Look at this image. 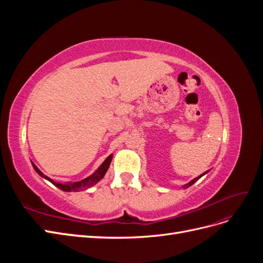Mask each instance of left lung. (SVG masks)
Masks as SVG:
<instances>
[{
    "instance_id": "left-lung-1",
    "label": "left lung",
    "mask_w": 263,
    "mask_h": 263,
    "mask_svg": "<svg viewBox=\"0 0 263 263\" xmlns=\"http://www.w3.org/2000/svg\"><path fill=\"white\" fill-rule=\"evenodd\" d=\"M208 172H209V171H206V172H204L203 174H201V176H198V177H196L195 179H193L192 181H190L189 183H186V184H184V185H183L182 187H183V189H187L189 186H191V185H192V184H194V183H195V182H196V181H197L198 179H200V178H202V177L204 176V174H206V173H208Z\"/></svg>"
}]
</instances>
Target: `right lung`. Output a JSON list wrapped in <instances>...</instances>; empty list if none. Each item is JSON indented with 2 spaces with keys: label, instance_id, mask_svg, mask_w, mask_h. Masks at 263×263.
Instances as JSON below:
<instances>
[{
  "label": "right lung",
  "instance_id": "obj_1",
  "mask_svg": "<svg viewBox=\"0 0 263 263\" xmlns=\"http://www.w3.org/2000/svg\"><path fill=\"white\" fill-rule=\"evenodd\" d=\"M112 159H113V155L110 154V155L105 159L104 162H103V163L99 166L98 170H95V171L91 174V176H89L87 178H85V179H83V180H81V181H77V182H66V183H59V182L53 181V180L50 179L49 177L45 176V174H44L41 170H39L33 162H31V164H33V168L35 169V171L39 174V176H41V177L44 178V179H46V180H48L49 182L52 183L53 185L59 187L60 190L65 191V192H79V191H83V190H86V189H89V187L95 185L99 181H101L103 178H104L105 173L107 172V170H108V168H109V164H110V161H112Z\"/></svg>",
  "mask_w": 263,
  "mask_h": 263
}]
</instances>
